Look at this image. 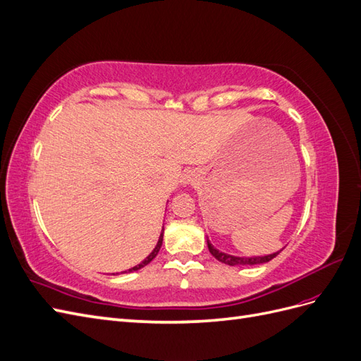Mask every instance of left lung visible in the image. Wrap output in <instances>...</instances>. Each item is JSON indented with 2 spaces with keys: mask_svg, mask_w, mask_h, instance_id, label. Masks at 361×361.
Segmentation results:
<instances>
[{
  "mask_svg": "<svg viewBox=\"0 0 361 361\" xmlns=\"http://www.w3.org/2000/svg\"><path fill=\"white\" fill-rule=\"evenodd\" d=\"M207 248H209L211 255L216 259L223 262V264L226 265H231V267H243V265H260V264H267V262L274 259L280 251H277V253H272V255H268V256H256V257H238V256H232V255H226L223 253V251L216 250L211 243L209 239H207Z\"/></svg>",
  "mask_w": 361,
  "mask_h": 361,
  "instance_id": "8db88e82",
  "label": "left lung"
}]
</instances>
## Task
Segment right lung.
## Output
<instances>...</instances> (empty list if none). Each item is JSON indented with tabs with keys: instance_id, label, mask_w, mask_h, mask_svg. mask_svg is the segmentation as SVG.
<instances>
[{
	"instance_id": "right-lung-1",
	"label": "right lung",
	"mask_w": 361,
	"mask_h": 361,
	"mask_svg": "<svg viewBox=\"0 0 361 361\" xmlns=\"http://www.w3.org/2000/svg\"><path fill=\"white\" fill-rule=\"evenodd\" d=\"M162 231H164V228H162ZM161 245H162V233H161V236H159V239H158V244H157V247H155V250L154 251H152V253L143 260V262H141V264H138L137 267H134V268H130V269H128V272H133V271H137V269H140V268H143V267H146L147 264H149V262H152V260H154L155 257H157V255H158V251H159V248H161ZM123 272H126V271H123Z\"/></svg>"
}]
</instances>
